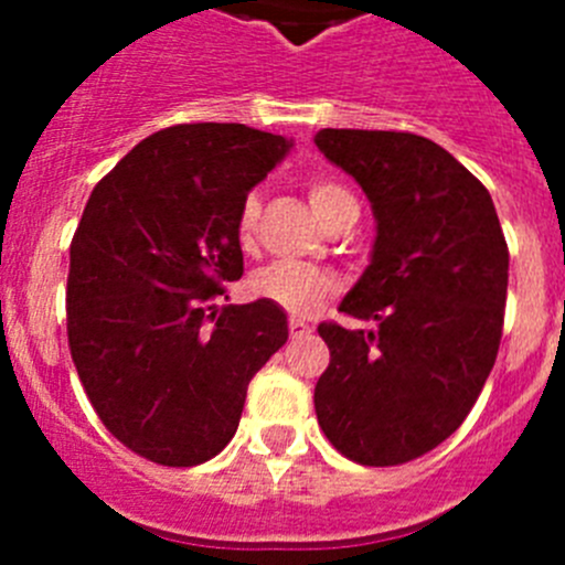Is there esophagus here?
Masks as SVG:
<instances>
[{
	"instance_id": "1",
	"label": "esophagus",
	"mask_w": 565,
	"mask_h": 565,
	"mask_svg": "<svg viewBox=\"0 0 565 565\" xmlns=\"http://www.w3.org/2000/svg\"><path fill=\"white\" fill-rule=\"evenodd\" d=\"M288 331H291V339H302L311 333V326L302 322V319H291V322H288Z\"/></svg>"
}]
</instances>
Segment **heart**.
<instances>
[{
    "instance_id": "1",
    "label": "heart",
    "mask_w": 565,
    "mask_h": 565,
    "mask_svg": "<svg viewBox=\"0 0 565 565\" xmlns=\"http://www.w3.org/2000/svg\"><path fill=\"white\" fill-rule=\"evenodd\" d=\"M308 201H311L313 212L322 223H333L348 209H359L353 194L339 183L317 178L308 183ZM259 217V201L257 194H248L246 201L239 203L237 214V239L239 246H252L254 228H257ZM252 288L257 297L268 299L282 311L294 313V317H308V313L319 311L326 306L328 297L337 291V279L328 271L308 263H271V266L259 268L252 279Z\"/></svg>"
}]
</instances>
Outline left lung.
I'll list each match as a JSON object with an SVG mask.
<instances>
[{
  "label": "left lung",
  "mask_w": 565,
  "mask_h": 565,
  "mask_svg": "<svg viewBox=\"0 0 565 565\" xmlns=\"http://www.w3.org/2000/svg\"><path fill=\"white\" fill-rule=\"evenodd\" d=\"M376 217L371 266L322 322L331 362L313 407L328 441L364 467H396L450 438L498 356L509 252L495 203L447 149L413 132L319 129Z\"/></svg>",
  "instance_id": "obj_1"
}]
</instances>
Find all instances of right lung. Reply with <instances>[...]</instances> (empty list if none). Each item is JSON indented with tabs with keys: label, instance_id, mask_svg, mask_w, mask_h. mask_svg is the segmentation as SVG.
I'll list each match as a JSON object with an SVG mask.
<instances>
[{
	"label": "right lung",
	"instance_id": "right-lung-1",
	"mask_svg": "<svg viewBox=\"0 0 565 565\" xmlns=\"http://www.w3.org/2000/svg\"><path fill=\"white\" fill-rule=\"evenodd\" d=\"M291 147L246 124H178L124 154L84 206L70 246V353L104 427L149 461L217 456L248 382L286 344L279 306L212 299L243 277L239 203Z\"/></svg>",
	"mask_w": 565,
	"mask_h": 565
}]
</instances>
